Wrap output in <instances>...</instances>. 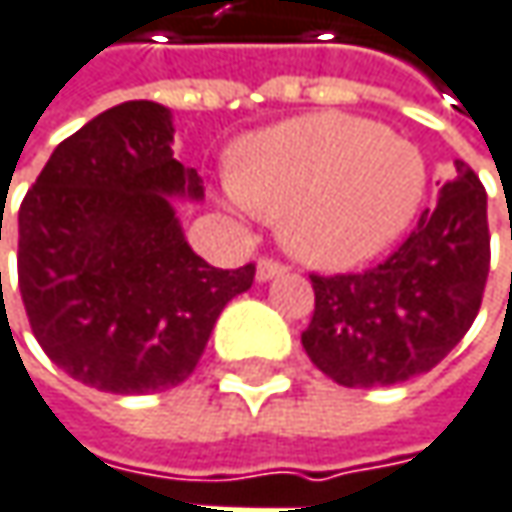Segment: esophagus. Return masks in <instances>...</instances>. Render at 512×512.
<instances>
[{
    "mask_svg": "<svg viewBox=\"0 0 512 512\" xmlns=\"http://www.w3.org/2000/svg\"><path fill=\"white\" fill-rule=\"evenodd\" d=\"M285 271H288V265H285V262H279V259H274V256H262V259H259V265H256V279H259V282H268V279L285 274Z\"/></svg>",
    "mask_w": 512,
    "mask_h": 512,
    "instance_id": "1",
    "label": "esophagus"
}]
</instances>
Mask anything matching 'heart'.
<instances>
[{"mask_svg": "<svg viewBox=\"0 0 512 512\" xmlns=\"http://www.w3.org/2000/svg\"><path fill=\"white\" fill-rule=\"evenodd\" d=\"M425 189L414 145L376 122L317 113L259 130L238 148L230 195L282 218V241L317 268H349L405 230Z\"/></svg>", "mask_w": 512, "mask_h": 512, "instance_id": "b5f03b06", "label": "heart"}]
</instances>
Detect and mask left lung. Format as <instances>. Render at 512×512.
<instances>
[{"label":"left lung","mask_w":512,"mask_h":512,"mask_svg":"<svg viewBox=\"0 0 512 512\" xmlns=\"http://www.w3.org/2000/svg\"><path fill=\"white\" fill-rule=\"evenodd\" d=\"M490 274L487 192L455 160L440 189L384 262L361 274H309L311 364L344 387L399 384L437 367L475 323Z\"/></svg>","instance_id":"1"}]
</instances>
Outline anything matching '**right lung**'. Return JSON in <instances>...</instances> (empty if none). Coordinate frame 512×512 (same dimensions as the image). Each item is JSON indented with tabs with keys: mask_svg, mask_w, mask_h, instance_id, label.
Instances as JSON below:
<instances>
[{
	"mask_svg": "<svg viewBox=\"0 0 512 512\" xmlns=\"http://www.w3.org/2000/svg\"><path fill=\"white\" fill-rule=\"evenodd\" d=\"M171 133L163 104H116L57 145L19 206L31 332L66 376L104 393L186 382L256 276L253 262L221 271L186 244L165 195L201 198L203 186L174 160Z\"/></svg>",
	"mask_w": 512,
	"mask_h": 512,
	"instance_id": "right-lung-1",
	"label": "right lung"
}]
</instances>
